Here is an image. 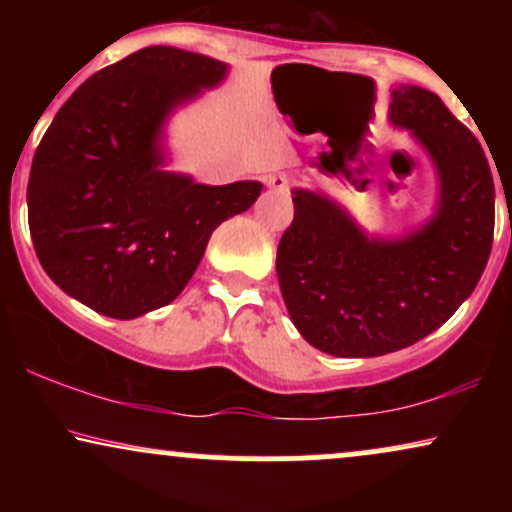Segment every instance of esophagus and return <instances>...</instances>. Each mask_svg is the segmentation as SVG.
<instances>
[{
	"label": "esophagus",
	"instance_id": "obj_1",
	"mask_svg": "<svg viewBox=\"0 0 512 512\" xmlns=\"http://www.w3.org/2000/svg\"><path fill=\"white\" fill-rule=\"evenodd\" d=\"M264 182H267V187H272V190H276V192H286V190H289V178H286V175H281V173L267 175V178H264Z\"/></svg>",
	"mask_w": 512,
	"mask_h": 512
}]
</instances>
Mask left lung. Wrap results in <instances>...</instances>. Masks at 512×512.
Segmentation results:
<instances>
[{"instance_id": "1", "label": "left lung", "mask_w": 512, "mask_h": 512, "mask_svg": "<svg viewBox=\"0 0 512 512\" xmlns=\"http://www.w3.org/2000/svg\"><path fill=\"white\" fill-rule=\"evenodd\" d=\"M387 120L431 161V216L378 236L334 197L296 187L293 223L276 250L291 322L310 346L339 358L392 354L436 332L472 296L493 243L496 190L477 137L414 84L390 88Z\"/></svg>"}]
</instances>
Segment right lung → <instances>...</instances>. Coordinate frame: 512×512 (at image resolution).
Returning <instances> with one entry per match:
<instances>
[{
	"instance_id": "add662e5",
	"label": "right lung",
	"mask_w": 512,
	"mask_h": 512,
	"mask_svg": "<svg viewBox=\"0 0 512 512\" xmlns=\"http://www.w3.org/2000/svg\"><path fill=\"white\" fill-rule=\"evenodd\" d=\"M226 62L151 45L84 81L35 151L28 226L67 296L134 320L180 296L211 233L257 202L262 182L204 185L170 170L168 125L226 81Z\"/></svg>"
}]
</instances>
